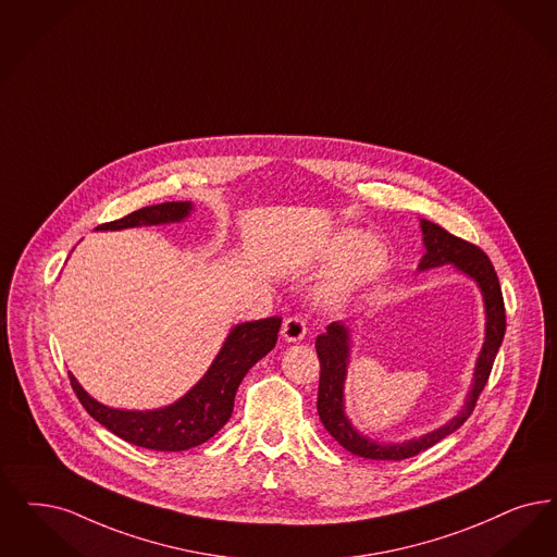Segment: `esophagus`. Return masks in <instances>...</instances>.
<instances>
[{
    "label": "esophagus",
    "mask_w": 557,
    "mask_h": 557,
    "mask_svg": "<svg viewBox=\"0 0 557 557\" xmlns=\"http://www.w3.org/2000/svg\"><path fill=\"white\" fill-rule=\"evenodd\" d=\"M282 335L286 342H300L307 335V323L302 317H288L282 325Z\"/></svg>",
    "instance_id": "obj_1"
}]
</instances>
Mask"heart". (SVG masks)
I'll list each match as a JSON object with an SVG mask.
<instances>
[{"mask_svg": "<svg viewBox=\"0 0 557 557\" xmlns=\"http://www.w3.org/2000/svg\"><path fill=\"white\" fill-rule=\"evenodd\" d=\"M323 259L334 261L325 273L319 296L330 305H344L371 288L389 265V250L383 240L355 227L335 232L323 248Z\"/></svg>", "mask_w": 557, "mask_h": 557, "instance_id": "b5f03b06", "label": "heart"}]
</instances>
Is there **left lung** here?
<instances>
[{
    "label": "left lung",
    "instance_id": "obj_1",
    "mask_svg": "<svg viewBox=\"0 0 557 557\" xmlns=\"http://www.w3.org/2000/svg\"><path fill=\"white\" fill-rule=\"evenodd\" d=\"M421 232H423L424 255L417 269L426 271V269L451 265L458 273L467 275L476 284V288L481 289L483 307H485V339L474 362L470 392L465 398L462 408L456 412V417H451L447 423L424 433L421 437H412L404 442H377L360 433L346 414L344 389H346L350 346H352L350 327L344 325L342 321H334L327 325L325 334L317 335L314 348L321 362L319 396H317L319 419L337 444L360 458H369V460H404V458L417 456L426 447L442 442L456 429H460L470 417V412L474 410L479 394L483 392L490 379L493 360L506 334L504 298H502L499 280L491 265L490 257L479 246L451 236L437 223L421 220Z\"/></svg>",
    "mask_w": 557,
    "mask_h": 557
}]
</instances>
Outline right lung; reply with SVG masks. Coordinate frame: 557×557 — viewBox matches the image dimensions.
<instances>
[{"instance_id": "obj_1", "label": "right lung", "mask_w": 557, "mask_h": 557, "mask_svg": "<svg viewBox=\"0 0 557 557\" xmlns=\"http://www.w3.org/2000/svg\"><path fill=\"white\" fill-rule=\"evenodd\" d=\"M195 211L190 200L161 202L134 211L97 232H115L143 225L182 223ZM282 317L238 323L230 330L222 350L207 373L176 401L153 410H124L95 400L70 373V383L85 410L128 444L156 451H184L211 440L230 421L234 398L246 373L275 348Z\"/></svg>"}]
</instances>
